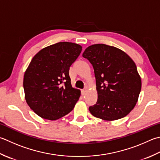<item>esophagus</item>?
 Returning <instances> with one entry per match:
<instances>
[{
	"instance_id": "1",
	"label": "esophagus",
	"mask_w": 160,
	"mask_h": 160,
	"mask_svg": "<svg viewBox=\"0 0 160 160\" xmlns=\"http://www.w3.org/2000/svg\"><path fill=\"white\" fill-rule=\"evenodd\" d=\"M86 91H87V89H82V95H84V94H85Z\"/></svg>"
}]
</instances>
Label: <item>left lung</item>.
<instances>
[{
  "label": "left lung",
  "instance_id": "1",
  "mask_svg": "<svg viewBox=\"0 0 160 160\" xmlns=\"http://www.w3.org/2000/svg\"><path fill=\"white\" fill-rule=\"evenodd\" d=\"M82 56L93 66L98 92L96 103L89 108L91 114L107 121L126 117L142 88L135 63L121 50L105 44L89 46Z\"/></svg>",
  "mask_w": 160,
  "mask_h": 160
}]
</instances>
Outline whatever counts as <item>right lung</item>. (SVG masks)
I'll return each instance as SVG.
<instances>
[{"label": "right lung", "instance_id": "obj_1", "mask_svg": "<svg viewBox=\"0 0 160 160\" xmlns=\"http://www.w3.org/2000/svg\"><path fill=\"white\" fill-rule=\"evenodd\" d=\"M82 46L59 42L34 55L23 78L25 98L29 107L43 118L57 120L73 110L80 91L71 84L69 68Z\"/></svg>", "mask_w": 160, "mask_h": 160}]
</instances>
